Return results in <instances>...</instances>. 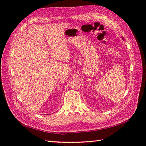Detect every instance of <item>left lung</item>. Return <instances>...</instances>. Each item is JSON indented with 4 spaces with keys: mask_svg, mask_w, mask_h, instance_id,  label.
<instances>
[{
    "mask_svg": "<svg viewBox=\"0 0 146 146\" xmlns=\"http://www.w3.org/2000/svg\"><path fill=\"white\" fill-rule=\"evenodd\" d=\"M122 39H123V38H122Z\"/></svg>",
    "mask_w": 146,
    "mask_h": 146,
    "instance_id": "1",
    "label": "left lung"
}]
</instances>
